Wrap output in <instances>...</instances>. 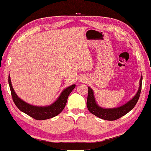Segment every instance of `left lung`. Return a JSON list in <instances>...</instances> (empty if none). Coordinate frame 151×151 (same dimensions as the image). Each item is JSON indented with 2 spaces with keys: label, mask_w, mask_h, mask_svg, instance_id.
Masks as SVG:
<instances>
[{
  "label": "left lung",
  "mask_w": 151,
  "mask_h": 151,
  "mask_svg": "<svg viewBox=\"0 0 151 151\" xmlns=\"http://www.w3.org/2000/svg\"><path fill=\"white\" fill-rule=\"evenodd\" d=\"M142 80V76L141 77L139 90L135 96L124 105L116 108H102L100 107L96 102L93 90L91 88L88 87V93L86 102L88 109L90 113L102 119L114 121V120L120 118L122 116H125V114H127L128 112H129L135 107L137 102H138L141 91Z\"/></svg>",
  "instance_id": "8db88e82"
}]
</instances>
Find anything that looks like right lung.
Instances as JSON below:
<instances>
[{
  "mask_svg": "<svg viewBox=\"0 0 151 151\" xmlns=\"http://www.w3.org/2000/svg\"><path fill=\"white\" fill-rule=\"evenodd\" d=\"M9 84L11 91L12 100L17 108L24 113L37 120H44L50 119L57 116L63 110L67 104V98L70 92L75 88L76 85L73 84L66 88L61 92L57 100L50 106H35L24 102L16 94L12 87L10 75L9 76Z\"/></svg>",
  "mask_w": 151,
  "mask_h": 151,
  "instance_id": "right-lung-1",
  "label": "right lung"
}]
</instances>
